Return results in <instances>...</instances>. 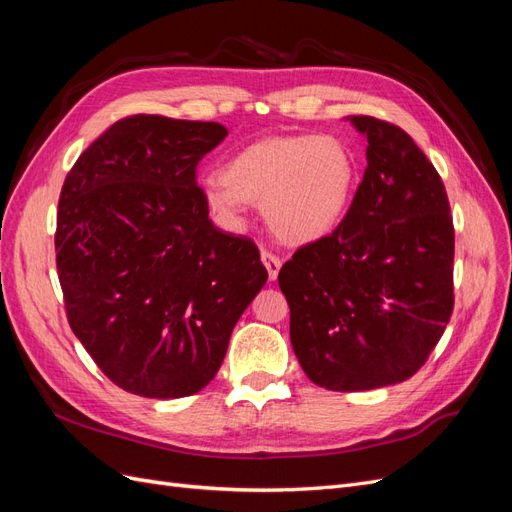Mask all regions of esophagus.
<instances>
[{"instance_id": "1", "label": "esophagus", "mask_w": 512, "mask_h": 512, "mask_svg": "<svg viewBox=\"0 0 512 512\" xmlns=\"http://www.w3.org/2000/svg\"><path fill=\"white\" fill-rule=\"evenodd\" d=\"M260 260H262V265H265V269H267V273H269V280L275 282V280H277V273H280V267H282V260L277 258L275 254L267 252V250H262Z\"/></svg>"}]
</instances>
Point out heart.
<instances>
[{"instance_id":"1","label":"heart","mask_w":512,"mask_h":512,"mask_svg":"<svg viewBox=\"0 0 512 512\" xmlns=\"http://www.w3.org/2000/svg\"><path fill=\"white\" fill-rule=\"evenodd\" d=\"M359 185V164L346 138L322 134L267 136L230 156L200 183L209 209L226 226H241L247 203L277 239L316 243L344 222Z\"/></svg>"}]
</instances>
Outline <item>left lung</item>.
Masks as SVG:
<instances>
[{
	"label": "left lung",
	"mask_w": 512,
	"mask_h": 512,
	"mask_svg": "<svg viewBox=\"0 0 512 512\" xmlns=\"http://www.w3.org/2000/svg\"><path fill=\"white\" fill-rule=\"evenodd\" d=\"M348 119L367 138V168L348 215L277 275L303 371L344 393L414 376L455 301V230L438 170L393 123Z\"/></svg>",
	"instance_id": "8db88e82"
}]
</instances>
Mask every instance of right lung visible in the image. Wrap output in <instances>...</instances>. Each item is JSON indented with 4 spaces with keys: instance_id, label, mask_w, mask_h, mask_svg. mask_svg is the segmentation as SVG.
I'll return each mask as SVG.
<instances>
[{
    "instance_id": "1",
    "label": "right lung",
    "mask_w": 512,
    "mask_h": 512,
    "mask_svg": "<svg viewBox=\"0 0 512 512\" xmlns=\"http://www.w3.org/2000/svg\"><path fill=\"white\" fill-rule=\"evenodd\" d=\"M228 130L134 115L113 123L68 173L57 211V273L68 322L119 389L198 393L267 282L252 239L215 228L196 183Z\"/></svg>"
}]
</instances>
